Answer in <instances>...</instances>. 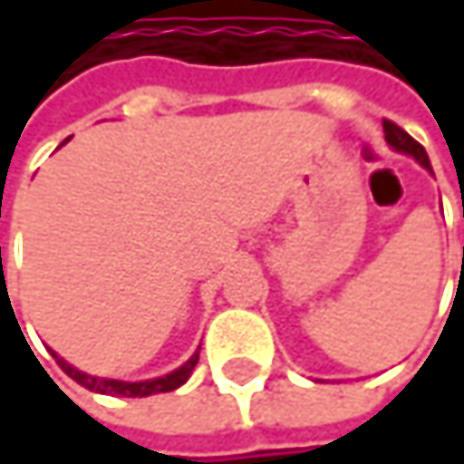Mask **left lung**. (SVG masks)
Instances as JSON below:
<instances>
[{"label":"left lung","instance_id":"obj_1","mask_svg":"<svg viewBox=\"0 0 464 464\" xmlns=\"http://www.w3.org/2000/svg\"><path fill=\"white\" fill-rule=\"evenodd\" d=\"M384 140H387V144H390L392 150H398V152H403V155H411L419 166H424L427 171H432L424 147H421L414 137H409L401 126H395L392 121H384Z\"/></svg>","mask_w":464,"mask_h":464}]
</instances>
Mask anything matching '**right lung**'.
I'll list each match as a JSON object with an SVG mask.
<instances>
[{"instance_id":"add662e5","label":"right lung","mask_w":464,"mask_h":464,"mask_svg":"<svg viewBox=\"0 0 464 464\" xmlns=\"http://www.w3.org/2000/svg\"><path fill=\"white\" fill-rule=\"evenodd\" d=\"M50 354H53L55 362L61 365V371H63L66 376H72L77 384H82V387L91 390V392L115 395V398H147V395H158V392H171V390L182 387V384L190 379V373H193V368H196V362H198V352H193L188 362H182L177 371H171V373H166V376L144 379V382H121V379H99V376H91V373H85V371H77V368L69 365L63 357H58L53 349H50Z\"/></svg>"}]
</instances>
